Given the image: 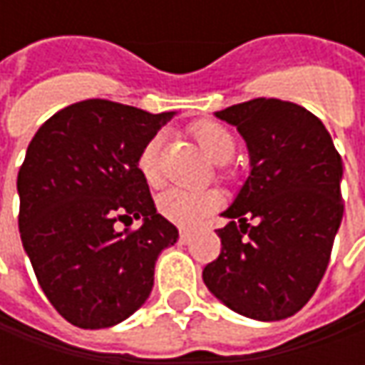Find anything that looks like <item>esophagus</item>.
<instances>
[{
    "instance_id": "34e87169",
    "label": "esophagus",
    "mask_w": 365,
    "mask_h": 365,
    "mask_svg": "<svg viewBox=\"0 0 365 365\" xmlns=\"http://www.w3.org/2000/svg\"><path fill=\"white\" fill-rule=\"evenodd\" d=\"M190 240H192L190 232H187V230H180V244H189Z\"/></svg>"
}]
</instances>
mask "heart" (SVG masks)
Masks as SVG:
<instances>
[{"label":"heart","mask_w":365,"mask_h":365,"mask_svg":"<svg viewBox=\"0 0 365 365\" xmlns=\"http://www.w3.org/2000/svg\"><path fill=\"white\" fill-rule=\"evenodd\" d=\"M192 135L199 146L213 162H227L235 152L232 132L215 121H201L192 125ZM164 133H156L148 140L138 154V170L148 185L156 187L160 182V148ZM221 203L215 190L168 189L158 197V211L168 221L180 227H195L211 215Z\"/></svg>","instance_id":"1"}]
</instances>
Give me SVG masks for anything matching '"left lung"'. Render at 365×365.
<instances>
[{
    "instance_id": "obj_1",
    "label": "left lung",
    "mask_w": 365,
    "mask_h": 365,
    "mask_svg": "<svg viewBox=\"0 0 365 365\" xmlns=\"http://www.w3.org/2000/svg\"><path fill=\"white\" fill-rule=\"evenodd\" d=\"M235 125L250 175L217 230L221 254L203 282L233 313L282 321L299 313L329 264L344 217L341 156L323 121L280 99H252L215 111ZM247 218L257 223L250 226Z\"/></svg>"
}]
</instances>
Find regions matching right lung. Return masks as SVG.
<instances>
[{
  "label": "right lung",
  "mask_w": 365,
  "mask_h": 365,
  "mask_svg": "<svg viewBox=\"0 0 365 365\" xmlns=\"http://www.w3.org/2000/svg\"><path fill=\"white\" fill-rule=\"evenodd\" d=\"M176 111L87 99L54 113L18 173L20 235L50 304L81 329L113 327L148 301L178 230L156 211L138 154ZM142 218L135 232L115 221Z\"/></svg>",
  "instance_id": "right-lung-1"
}]
</instances>
